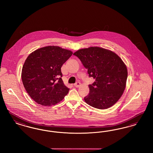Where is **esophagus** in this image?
Listing matches in <instances>:
<instances>
[{
	"mask_svg": "<svg viewBox=\"0 0 153 153\" xmlns=\"http://www.w3.org/2000/svg\"><path fill=\"white\" fill-rule=\"evenodd\" d=\"M80 84H81V83H80V82L77 81V82H76L74 84V86L75 87H80Z\"/></svg>",
	"mask_w": 153,
	"mask_h": 153,
	"instance_id": "1",
	"label": "esophagus"
}]
</instances>
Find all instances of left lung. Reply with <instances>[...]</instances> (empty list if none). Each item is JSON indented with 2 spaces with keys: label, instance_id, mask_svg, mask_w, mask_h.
Returning a JSON list of instances; mask_svg holds the SVG:
<instances>
[{
  "label": "left lung",
  "instance_id": "1",
  "mask_svg": "<svg viewBox=\"0 0 153 153\" xmlns=\"http://www.w3.org/2000/svg\"><path fill=\"white\" fill-rule=\"evenodd\" d=\"M88 70L89 77L95 79L89 84V93L85 102L97 109H107L117 102L123 93L127 69L122 59L109 50L99 47L80 49L73 53Z\"/></svg>",
  "mask_w": 153,
  "mask_h": 153
}]
</instances>
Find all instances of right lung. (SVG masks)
<instances>
[{
  "label": "right lung",
  "mask_w": 153,
  "mask_h": 153,
  "mask_svg": "<svg viewBox=\"0 0 153 153\" xmlns=\"http://www.w3.org/2000/svg\"><path fill=\"white\" fill-rule=\"evenodd\" d=\"M73 53L49 46L31 53L23 66L22 80L31 99L45 106L55 105L69 92L62 80L61 68Z\"/></svg>",
  "instance_id": "add662e5"
}]
</instances>
